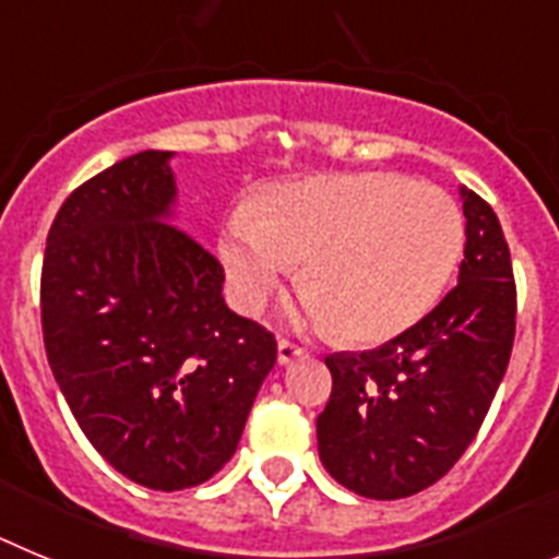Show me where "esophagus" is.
Listing matches in <instances>:
<instances>
[{
	"mask_svg": "<svg viewBox=\"0 0 559 559\" xmlns=\"http://www.w3.org/2000/svg\"><path fill=\"white\" fill-rule=\"evenodd\" d=\"M305 355V349L299 347V344H294V341L288 338H280V344H276V360L283 364V367H288V364H294V360H299Z\"/></svg>",
	"mask_w": 559,
	"mask_h": 559,
	"instance_id": "esophagus-1",
	"label": "esophagus"
}]
</instances>
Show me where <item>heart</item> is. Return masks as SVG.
<instances>
[{
    "mask_svg": "<svg viewBox=\"0 0 559 559\" xmlns=\"http://www.w3.org/2000/svg\"><path fill=\"white\" fill-rule=\"evenodd\" d=\"M464 215L403 173H333L269 190L224 224L218 257L243 310L302 265L305 316L349 344H383L423 322L451 285Z\"/></svg>",
    "mask_w": 559,
    "mask_h": 559,
    "instance_id": "obj_1",
    "label": "heart"
}]
</instances>
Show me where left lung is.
<instances>
[{"instance_id":"8db88e82","label":"left lung","mask_w":559,"mask_h":559,"mask_svg":"<svg viewBox=\"0 0 559 559\" xmlns=\"http://www.w3.org/2000/svg\"><path fill=\"white\" fill-rule=\"evenodd\" d=\"M459 283L383 347L324 358L333 374L316 419L319 459L347 490L394 501L426 490L467 451L515 341V280L496 212L462 187Z\"/></svg>"}]
</instances>
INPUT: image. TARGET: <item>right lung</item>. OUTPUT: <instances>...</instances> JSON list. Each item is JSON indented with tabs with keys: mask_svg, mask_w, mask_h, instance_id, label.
Returning a JSON list of instances; mask_svg holds the SVG:
<instances>
[{
	"mask_svg": "<svg viewBox=\"0 0 559 559\" xmlns=\"http://www.w3.org/2000/svg\"><path fill=\"white\" fill-rule=\"evenodd\" d=\"M173 151H142L58 210L41 269L49 369L95 451L131 481L204 484L237 451L276 364L226 308L224 269L173 224Z\"/></svg>",
	"mask_w": 559,
	"mask_h": 559,
	"instance_id": "add662e5",
	"label": "right lung"
}]
</instances>
